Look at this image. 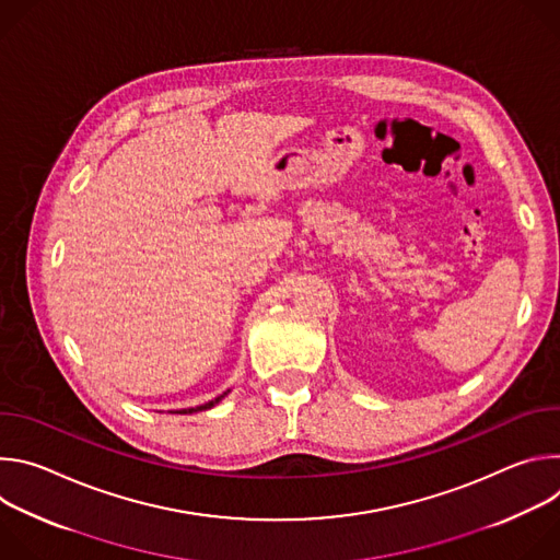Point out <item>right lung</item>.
<instances>
[{
	"instance_id": "obj_1",
	"label": "right lung",
	"mask_w": 560,
	"mask_h": 560,
	"mask_svg": "<svg viewBox=\"0 0 560 560\" xmlns=\"http://www.w3.org/2000/svg\"><path fill=\"white\" fill-rule=\"evenodd\" d=\"M230 392V389H228ZM228 392H223V394H219L217 398H212V401H208V404H203V406H197V408H188V410H179L177 415H192V412H203V410H210V408H214L221 398L228 394Z\"/></svg>"
}]
</instances>
